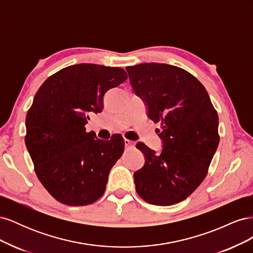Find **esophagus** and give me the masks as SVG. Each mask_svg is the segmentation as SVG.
Segmentation results:
<instances>
[{
    "mask_svg": "<svg viewBox=\"0 0 253 253\" xmlns=\"http://www.w3.org/2000/svg\"><path fill=\"white\" fill-rule=\"evenodd\" d=\"M125 145H126V148H134L135 142L126 138V139H125Z\"/></svg>",
    "mask_w": 253,
    "mask_h": 253,
    "instance_id": "esophagus-1",
    "label": "esophagus"
}]
</instances>
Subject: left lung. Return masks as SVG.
I'll return each mask as SVG.
<instances>
[{"label": "left lung", "instance_id": "8db88e82", "mask_svg": "<svg viewBox=\"0 0 253 253\" xmlns=\"http://www.w3.org/2000/svg\"><path fill=\"white\" fill-rule=\"evenodd\" d=\"M136 95L148 105V116L160 122V154L142 142L145 157L134 173L144 202L171 206L192 194L208 173L218 147V115L203 84L180 67L163 63L126 66Z\"/></svg>", "mask_w": 253, "mask_h": 253}]
</instances>
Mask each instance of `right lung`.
I'll use <instances>...</instances> for the list:
<instances>
[{
    "label": "right lung",
    "instance_id": "add662e5",
    "mask_svg": "<svg viewBox=\"0 0 253 253\" xmlns=\"http://www.w3.org/2000/svg\"><path fill=\"white\" fill-rule=\"evenodd\" d=\"M127 79L124 68L81 63L51 75L38 89L26 115L25 144L35 172L49 194L67 206H85L102 196L110 171L125 150L124 137L108 141L87 133L90 112Z\"/></svg>",
    "mask_w": 253,
    "mask_h": 253
}]
</instances>
